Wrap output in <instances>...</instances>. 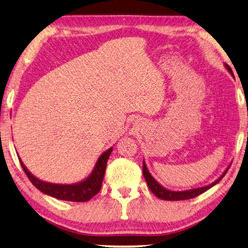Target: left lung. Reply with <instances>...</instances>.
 Instances as JSON below:
<instances>
[{"label": "left lung", "instance_id": "obj_1", "mask_svg": "<svg viewBox=\"0 0 248 248\" xmlns=\"http://www.w3.org/2000/svg\"><path fill=\"white\" fill-rule=\"evenodd\" d=\"M225 67L229 71V73H230L232 77H234V74H233V72H232V69L229 67L227 63H225ZM142 166H143L142 167L143 176H144V179H146V181H147V185L149 186V189L151 190V192L154 195H155V197H157L158 199H161V200H166V201H182V200H189V199L198 197V195L204 193L205 191L211 189L212 186H214L215 185H217L218 182L223 178V176L226 175V172L228 171L229 167H230V166H229L227 170L223 171V174L220 177H219L217 180H215L214 182H212L211 185L201 186V188L185 190V191H172V190H168V189L164 188V186L158 184V182L155 179H154V177L150 174V172H149L144 161H143Z\"/></svg>", "mask_w": 248, "mask_h": 248}]
</instances>
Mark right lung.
<instances>
[{
	"label": "right lung",
	"mask_w": 248,
	"mask_h": 248,
	"mask_svg": "<svg viewBox=\"0 0 248 248\" xmlns=\"http://www.w3.org/2000/svg\"><path fill=\"white\" fill-rule=\"evenodd\" d=\"M112 150H113V148L111 147L101 154L99 158L97 160L94 170H93L90 176L86 177L85 179H83L80 182L71 185L51 184V182H46L36 178L34 175L31 174L26 165L23 164L20 157L18 158H19L22 170H25L28 178L30 179L32 185L39 189L41 192L50 195V197L58 200L71 201V202H86V201H90L93 197H95L101 189L107 162H108V158Z\"/></svg>",
	"instance_id": "add662e5"
}]
</instances>
